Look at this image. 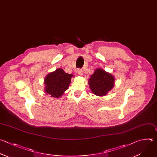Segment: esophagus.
<instances>
[{"label": "esophagus", "mask_w": 157, "mask_h": 157, "mask_svg": "<svg viewBox=\"0 0 157 157\" xmlns=\"http://www.w3.org/2000/svg\"><path fill=\"white\" fill-rule=\"evenodd\" d=\"M78 73L79 75L82 76V75H83V73H82V70H81V69H78Z\"/></svg>", "instance_id": "obj_1"}]
</instances>
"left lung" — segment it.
I'll return each mask as SVG.
<instances>
[{
  "instance_id": "obj_1",
  "label": "left lung",
  "mask_w": 157,
  "mask_h": 157,
  "mask_svg": "<svg viewBox=\"0 0 157 157\" xmlns=\"http://www.w3.org/2000/svg\"><path fill=\"white\" fill-rule=\"evenodd\" d=\"M115 77L102 68H97L90 76L88 84L91 91L97 96H105L115 85Z\"/></svg>"
}]
</instances>
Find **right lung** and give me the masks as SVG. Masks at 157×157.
<instances>
[{
    "label": "right lung",
    "mask_w": 157,
    "mask_h": 157,
    "mask_svg": "<svg viewBox=\"0 0 157 157\" xmlns=\"http://www.w3.org/2000/svg\"><path fill=\"white\" fill-rule=\"evenodd\" d=\"M74 76L67 73L62 68L48 73L44 79V91L53 98H60L68 89L71 78Z\"/></svg>",
    "instance_id": "1"
}]
</instances>
